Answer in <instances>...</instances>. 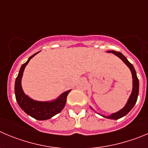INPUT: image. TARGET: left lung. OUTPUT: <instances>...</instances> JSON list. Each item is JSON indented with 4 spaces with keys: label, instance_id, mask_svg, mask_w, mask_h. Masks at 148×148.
<instances>
[{
    "label": "left lung",
    "instance_id": "1",
    "mask_svg": "<svg viewBox=\"0 0 148 148\" xmlns=\"http://www.w3.org/2000/svg\"><path fill=\"white\" fill-rule=\"evenodd\" d=\"M108 52H109V53H112V54H115V56H117L118 57H119V58L126 64V66L129 67L130 71L132 72V93H131L130 97H129V99H128L127 102H126V104L125 105V106L119 111L110 114V115H103L97 112L98 114L102 115V117L104 118H106V119H112V120H117V119H121V118L123 117V116H125L126 115H127V114L130 112L131 110L134 108L135 104H136L139 94V80L137 76H136V71H135L134 67L132 65V64H131V63L128 61V60L126 59V57H125L124 55H123L121 52L115 51H108ZM91 108L93 110V108H91Z\"/></svg>",
    "mask_w": 148,
    "mask_h": 148
}]
</instances>
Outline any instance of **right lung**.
I'll list each match as a JSON object with an SVG mask.
<instances>
[{
	"mask_svg": "<svg viewBox=\"0 0 148 148\" xmlns=\"http://www.w3.org/2000/svg\"><path fill=\"white\" fill-rule=\"evenodd\" d=\"M39 52L40 51L37 52L29 57L27 61L22 65L15 81L14 91L16 102L24 112H26L31 117L34 118L35 119L44 121L51 119L62 110L66 104L67 95L70 92L71 89L63 92L54 100L46 101V102L35 100L25 94L22 87V78L24 70L29 60Z\"/></svg>",
	"mask_w": 148,
	"mask_h": 148,
	"instance_id": "right-lung-1",
	"label": "right lung"
}]
</instances>
